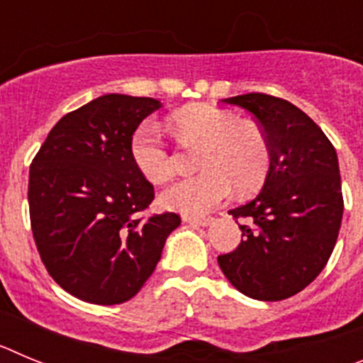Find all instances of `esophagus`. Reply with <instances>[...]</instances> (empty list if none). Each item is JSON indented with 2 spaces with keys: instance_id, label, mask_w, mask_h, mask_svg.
<instances>
[{
  "instance_id": "obj_1",
  "label": "esophagus",
  "mask_w": 363,
  "mask_h": 363,
  "mask_svg": "<svg viewBox=\"0 0 363 363\" xmlns=\"http://www.w3.org/2000/svg\"><path fill=\"white\" fill-rule=\"evenodd\" d=\"M182 220L185 221V223H191V225L194 227H207L213 221V218L211 216H191V214H184L182 216Z\"/></svg>"
}]
</instances>
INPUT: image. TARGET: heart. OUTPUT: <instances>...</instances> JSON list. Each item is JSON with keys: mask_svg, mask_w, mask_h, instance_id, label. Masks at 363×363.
Masks as SVG:
<instances>
[{"mask_svg": "<svg viewBox=\"0 0 363 363\" xmlns=\"http://www.w3.org/2000/svg\"><path fill=\"white\" fill-rule=\"evenodd\" d=\"M171 127L184 143L205 145L200 158L203 172L178 179L160 194L165 209L203 214L229 198L256 191L267 178L271 149L265 134L251 123L214 105H189L171 118ZM130 156L140 174L150 184H162L172 174V154L158 125L145 121L130 140Z\"/></svg>", "mask_w": 363, "mask_h": 363, "instance_id": "1", "label": "heart"}]
</instances>
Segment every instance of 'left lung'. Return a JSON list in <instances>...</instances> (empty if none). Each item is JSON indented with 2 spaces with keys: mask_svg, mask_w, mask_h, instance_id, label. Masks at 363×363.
<instances>
[{
  "mask_svg": "<svg viewBox=\"0 0 363 363\" xmlns=\"http://www.w3.org/2000/svg\"><path fill=\"white\" fill-rule=\"evenodd\" d=\"M221 101L256 118L271 165L258 196L229 211L243 220L242 242L218 265L245 296L285 300L318 277L335 249L344 214L338 156L318 125L285 99L251 92Z\"/></svg>",
  "mask_w": 363,
  "mask_h": 363,
  "instance_id": "obj_1",
  "label": "left lung"
}]
</instances>
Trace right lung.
I'll return each instance as SVG.
<instances>
[{
	"instance_id": "obj_1",
	"label": "right lung",
	"mask_w": 363,
	"mask_h": 363,
	"mask_svg": "<svg viewBox=\"0 0 363 363\" xmlns=\"http://www.w3.org/2000/svg\"><path fill=\"white\" fill-rule=\"evenodd\" d=\"M158 99L105 94L52 127L28 172V207L41 262L89 303L130 300L156 269L179 216H145L154 187L130 156L134 130Z\"/></svg>"
}]
</instances>
